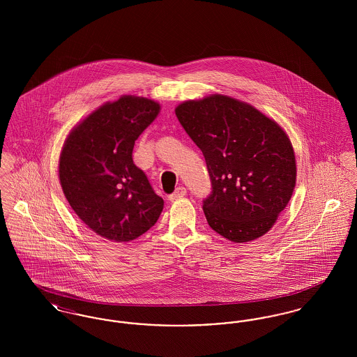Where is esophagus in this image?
I'll return each instance as SVG.
<instances>
[{
    "mask_svg": "<svg viewBox=\"0 0 357 357\" xmlns=\"http://www.w3.org/2000/svg\"><path fill=\"white\" fill-rule=\"evenodd\" d=\"M187 194V190L185 187L179 186L172 194H171L170 197H169V199L170 201H176V199H181V198H183L185 195Z\"/></svg>",
    "mask_w": 357,
    "mask_h": 357,
    "instance_id": "1",
    "label": "esophagus"
}]
</instances>
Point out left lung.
<instances>
[{"instance_id":"1","label":"left lung","mask_w":357,"mask_h":357,"mask_svg":"<svg viewBox=\"0 0 357 357\" xmlns=\"http://www.w3.org/2000/svg\"><path fill=\"white\" fill-rule=\"evenodd\" d=\"M204 153L211 194L204 199L210 227L242 243L262 237L289 204L296 158L285 131L253 105L223 95L175 108Z\"/></svg>"}]
</instances>
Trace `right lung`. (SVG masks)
<instances>
[{
	"mask_svg": "<svg viewBox=\"0 0 357 357\" xmlns=\"http://www.w3.org/2000/svg\"><path fill=\"white\" fill-rule=\"evenodd\" d=\"M159 109L151 99L121 96L88 115L64 143L59 162L63 192L77 217L100 237L136 239L163 210V199L132 160L136 139Z\"/></svg>",
	"mask_w": 357,
	"mask_h": 357,
	"instance_id": "obj_1",
	"label": "right lung"
}]
</instances>
